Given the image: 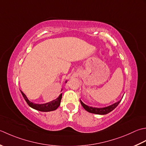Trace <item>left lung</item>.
Segmentation results:
<instances>
[{
  "mask_svg": "<svg viewBox=\"0 0 146 146\" xmlns=\"http://www.w3.org/2000/svg\"><path fill=\"white\" fill-rule=\"evenodd\" d=\"M121 100L119 101V102L117 103L113 104V105L110 106H108L107 107H104V108H93V107L89 106L88 105H85V104L83 103L81 100H80V102H81V103L83 108H84L87 111L91 113H94V114H98V115H106L113 110L118 105V104L120 103Z\"/></svg>",
  "mask_w": 146,
  "mask_h": 146,
  "instance_id": "8db88e82",
  "label": "left lung"
}]
</instances>
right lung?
Returning <instances> with one entry per match:
<instances>
[{"label":"right lung","mask_w":146,"mask_h":146,"mask_svg":"<svg viewBox=\"0 0 146 146\" xmlns=\"http://www.w3.org/2000/svg\"><path fill=\"white\" fill-rule=\"evenodd\" d=\"M65 82H67V81H65ZM21 93L23 98H25L26 103H28V105L29 106L31 107L32 108L36 110L40 111H44V112L51 111L55 110L56 109H57L58 107L60 105L62 95V94H60L56 100L52 101V102H50L49 103H46L44 104H36V103L31 102L28 99V98L26 97V95L23 93V91H21Z\"/></svg>","instance_id":"add662e5"}]
</instances>
